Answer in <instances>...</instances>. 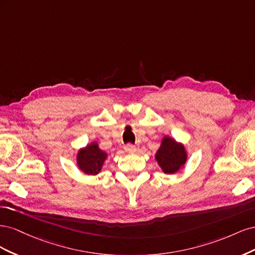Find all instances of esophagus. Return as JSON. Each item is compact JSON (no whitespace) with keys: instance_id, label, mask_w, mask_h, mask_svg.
Instances as JSON below:
<instances>
[{"instance_id":"34e87169","label":"esophagus","mask_w":255,"mask_h":255,"mask_svg":"<svg viewBox=\"0 0 255 255\" xmlns=\"http://www.w3.org/2000/svg\"><path fill=\"white\" fill-rule=\"evenodd\" d=\"M125 151L128 152V153H135L136 152V146L130 144V143H128L125 145Z\"/></svg>"}]
</instances>
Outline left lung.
<instances>
[{
	"mask_svg": "<svg viewBox=\"0 0 255 255\" xmlns=\"http://www.w3.org/2000/svg\"><path fill=\"white\" fill-rule=\"evenodd\" d=\"M155 159L165 173L173 174L186 163L187 153L184 144L176 142L171 137L165 136L155 154Z\"/></svg>",
	"mask_w": 255,
	"mask_h": 255,
	"instance_id": "1",
	"label": "left lung"
}]
</instances>
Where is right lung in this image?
Returning a JSON list of instances; mask_svg holds the SVG:
<instances>
[{"label":"right lung","instance_id":"1","mask_svg":"<svg viewBox=\"0 0 255 255\" xmlns=\"http://www.w3.org/2000/svg\"><path fill=\"white\" fill-rule=\"evenodd\" d=\"M106 157L107 153L100 149L99 144L94 141L79 151L76 161L80 170L85 174L96 175L102 170Z\"/></svg>","mask_w":255,"mask_h":255}]
</instances>
